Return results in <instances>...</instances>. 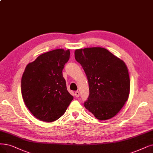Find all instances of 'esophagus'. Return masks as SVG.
Masks as SVG:
<instances>
[{"mask_svg":"<svg viewBox=\"0 0 153 153\" xmlns=\"http://www.w3.org/2000/svg\"><path fill=\"white\" fill-rule=\"evenodd\" d=\"M75 95L76 97H78L79 96H80V92H79L78 91H76L75 92Z\"/></svg>","mask_w":153,"mask_h":153,"instance_id":"34e87169","label":"esophagus"}]
</instances>
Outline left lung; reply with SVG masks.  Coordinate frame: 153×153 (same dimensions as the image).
<instances>
[{
  "label": "left lung",
  "mask_w": 153,
  "mask_h": 153,
  "mask_svg": "<svg viewBox=\"0 0 153 153\" xmlns=\"http://www.w3.org/2000/svg\"><path fill=\"white\" fill-rule=\"evenodd\" d=\"M75 58L83 68L89 85L85 107L100 120L112 118L129 98L130 79L126 65L100 47L76 50Z\"/></svg>",
  "instance_id": "8db88e82"
}]
</instances>
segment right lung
<instances>
[{
	"label": "right lung",
	"mask_w": 153,
	"mask_h": 153,
	"mask_svg": "<svg viewBox=\"0 0 153 153\" xmlns=\"http://www.w3.org/2000/svg\"><path fill=\"white\" fill-rule=\"evenodd\" d=\"M69 58L70 50L57 49L41 54L26 66L21 93L25 105L36 119L46 123L56 120L73 99L62 73Z\"/></svg>",
	"instance_id": "right-lung-1"
}]
</instances>
